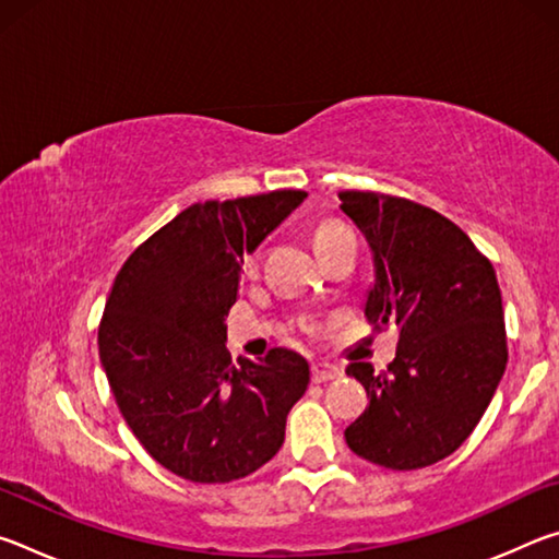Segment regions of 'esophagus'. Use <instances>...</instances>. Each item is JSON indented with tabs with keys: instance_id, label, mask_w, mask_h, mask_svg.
<instances>
[{
	"instance_id": "1",
	"label": "esophagus",
	"mask_w": 559,
	"mask_h": 559,
	"mask_svg": "<svg viewBox=\"0 0 559 559\" xmlns=\"http://www.w3.org/2000/svg\"><path fill=\"white\" fill-rule=\"evenodd\" d=\"M310 374H313L316 384H323L330 380H337V377L343 374V370H340V367L333 362H316L313 367H310Z\"/></svg>"
}]
</instances>
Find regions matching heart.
I'll use <instances>...</instances> for the list:
<instances>
[{
    "instance_id": "obj_1",
    "label": "heart",
    "mask_w": 559,
    "mask_h": 559,
    "mask_svg": "<svg viewBox=\"0 0 559 559\" xmlns=\"http://www.w3.org/2000/svg\"><path fill=\"white\" fill-rule=\"evenodd\" d=\"M343 234H349V231L340 222H323L313 234V243L335 239V236H343ZM253 269H257V253H251V257L243 259V271H253Z\"/></svg>"
}]
</instances>
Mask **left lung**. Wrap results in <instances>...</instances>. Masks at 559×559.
<instances>
[{"mask_svg": "<svg viewBox=\"0 0 559 559\" xmlns=\"http://www.w3.org/2000/svg\"><path fill=\"white\" fill-rule=\"evenodd\" d=\"M340 200L372 251L365 318L400 333L384 372L370 362L347 365L370 404L345 429V441L377 466H431L468 439L506 372L496 271L429 206L377 192H340Z\"/></svg>", "mask_w": 559, "mask_h": 559, "instance_id": "obj_1", "label": "left lung"}]
</instances>
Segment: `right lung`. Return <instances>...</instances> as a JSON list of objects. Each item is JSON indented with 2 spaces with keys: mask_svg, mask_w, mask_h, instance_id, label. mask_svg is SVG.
Segmentation results:
<instances>
[{
  "mask_svg": "<svg viewBox=\"0 0 559 559\" xmlns=\"http://www.w3.org/2000/svg\"><path fill=\"white\" fill-rule=\"evenodd\" d=\"M306 197L278 189L187 206L112 283L98 330L112 396L150 456L192 484H229L269 463L308 390L310 365L293 349L234 365L224 345L243 253Z\"/></svg>",
  "mask_w": 559,
  "mask_h": 559,
  "instance_id": "1",
  "label": "right lung"
}]
</instances>
